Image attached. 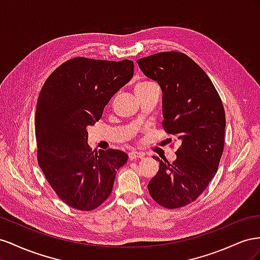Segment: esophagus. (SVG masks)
<instances>
[{"label": "esophagus", "mask_w": 260, "mask_h": 260, "mask_svg": "<svg viewBox=\"0 0 260 260\" xmlns=\"http://www.w3.org/2000/svg\"><path fill=\"white\" fill-rule=\"evenodd\" d=\"M144 157V153L142 152H136V151H131L128 153V159L129 160H135L138 158H143Z\"/></svg>", "instance_id": "1"}]
</instances>
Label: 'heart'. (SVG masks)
<instances>
[{
    "label": "heart",
    "instance_id": "heart-1",
    "mask_svg": "<svg viewBox=\"0 0 260 260\" xmlns=\"http://www.w3.org/2000/svg\"><path fill=\"white\" fill-rule=\"evenodd\" d=\"M154 86L155 85L153 83H151V81H140V83H137L135 86V93L137 95L139 93L145 92L146 90H148V89H150Z\"/></svg>",
    "mask_w": 260,
    "mask_h": 260
}]
</instances>
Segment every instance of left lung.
Masks as SVG:
<instances>
[{"label": "left lung", "mask_w": 260, "mask_h": 260, "mask_svg": "<svg viewBox=\"0 0 260 260\" xmlns=\"http://www.w3.org/2000/svg\"><path fill=\"white\" fill-rule=\"evenodd\" d=\"M137 64L161 87L163 129L182 142L172 163L154 158L159 171L148 190L165 208H181L195 202L218 171L224 148V108L208 75L182 52H160Z\"/></svg>", "instance_id": "left-lung-1"}]
</instances>
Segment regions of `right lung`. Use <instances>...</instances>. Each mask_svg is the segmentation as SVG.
I'll list each match as a JSON object with an SVG mask.
<instances>
[{"label":"right lung","mask_w":260,"mask_h":260,"mask_svg":"<svg viewBox=\"0 0 260 260\" xmlns=\"http://www.w3.org/2000/svg\"><path fill=\"white\" fill-rule=\"evenodd\" d=\"M134 63L73 57L44 81L37 102L38 165L57 197L72 208L91 211L106 202L116 171L127 161L121 150H93L87 126L127 84Z\"/></svg>","instance_id":"1"}]
</instances>
